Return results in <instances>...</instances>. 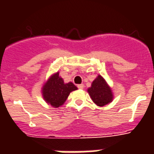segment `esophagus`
<instances>
[{"instance_id":"esophagus-1","label":"esophagus","mask_w":154,"mask_h":154,"mask_svg":"<svg viewBox=\"0 0 154 154\" xmlns=\"http://www.w3.org/2000/svg\"><path fill=\"white\" fill-rule=\"evenodd\" d=\"M77 87H78L79 89H82L84 88V85L83 84H80V85H77Z\"/></svg>"}]
</instances>
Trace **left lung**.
<instances>
[{"label": "left lung", "instance_id": "left-lung-1", "mask_svg": "<svg viewBox=\"0 0 154 154\" xmlns=\"http://www.w3.org/2000/svg\"><path fill=\"white\" fill-rule=\"evenodd\" d=\"M87 91L94 103L98 106H106L114 98L112 91L101 75L97 76Z\"/></svg>", "mask_w": 154, "mask_h": 154}]
</instances>
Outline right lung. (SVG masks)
<instances>
[{"label":"right lung","instance_id":"obj_1","mask_svg":"<svg viewBox=\"0 0 154 154\" xmlns=\"http://www.w3.org/2000/svg\"><path fill=\"white\" fill-rule=\"evenodd\" d=\"M77 88L72 82L65 83L59 72L52 74L42 88V94L45 101L54 108L63 105L68 97Z\"/></svg>","mask_w":154,"mask_h":154}]
</instances>
